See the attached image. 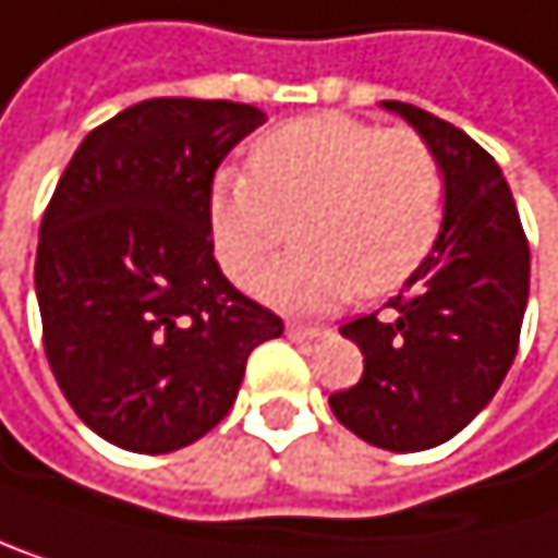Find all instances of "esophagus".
<instances>
[{
    "label": "esophagus",
    "mask_w": 558,
    "mask_h": 558,
    "mask_svg": "<svg viewBox=\"0 0 558 558\" xmlns=\"http://www.w3.org/2000/svg\"><path fill=\"white\" fill-rule=\"evenodd\" d=\"M288 335L291 338H301V341H317V338H328V328H320V325H298V320H291Z\"/></svg>",
    "instance_id": "obj_1"
}]
</instances>
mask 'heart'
<instances>
[{
    "mask_svg": "<svg viewBox=\"0 0 558 558\" xmlns=\"http://www.w3.org/2000/svg\"><path fill=\"white\" fill-rule=\"evenodd\" d=\"M214 254L230 281L251 284L291 238L298 251L260 277V294L331 307L351 291L381 298L432 254L445 217V170L415 130L317 113L267 130L244 170L210 183Z\"/></svg>",
    "mask_w": 558,
    "mask_h": 558,
    "instance_id": "1",
    "label": "heart"
}]
</instances>
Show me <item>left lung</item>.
<instances>
[{
    "instance_id": "8db88e82",
    "label": "left lung",
    "mask_w": 558,
    "mask_h": 558,
    "mask_svg": "<svg viewBox=\"0 0 558 558\" xmlns=\"http://www.w3.org/2000/svg\"><path fill=\"white\" fill-rule=\"evenodd\" d=\"M445 170L441 233L425 264L385 304L341 328L364 354L361 378L331 412L388 452H422L459 435L499 391L519 351L529 301V241L492 154L412 102L385 99Z\"/></svg>"
}]
</instances>
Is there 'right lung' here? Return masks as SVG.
Instances as JSON below:
<instances>
[{"instance_id": "obj_1", "label": "right lung", "mask_w": 558, "mask_h": 558, "mask_svg": "<svg viewBox=\"0 0 558 558\" xmlns=\"http://www.w3.org/2000/svg\"><path fill=\"white\" fill-rule=\"evenodd\" d=\"M267 117L251 102L157 96L96 126L43 214V348L73 412L126 452L204 438L284 320L214 260L210 183Z\"/></svg>"}]
</instances>
